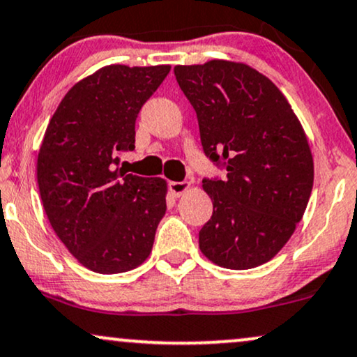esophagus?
Segmentation results:
<instances>
[{"label": "esophagus", "mask_w": 357, "mask_h": 357, "mask_svg": "<svg viewBox=\"0 0 357 357\" xmlns=\"http://www.w3.org/2000/svg\"><path fill=\"white\" fill-rule=\"evenodd\" d=\"M188 188H190V183L188 182H170L169 183V190L172 192V195L174 197L183 195Z\"/></svg>", "instance_id": "34e87169"}]
</instances>
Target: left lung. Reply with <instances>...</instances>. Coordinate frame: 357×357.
Wrapping results in <instances>:
<instances>
[{
    "label": "left lung",
    "instance_id": "8db88e82",
    "mask_svg": "<svg viewBox=\"0 0 357 357\" xmlns=\"http://www.w3.org/2000/svg\"><path fill=\"white\" fill-rule=\"evenodd\" d=\"M197 112L205 155L227 178H204L213 202L199 246L215 265L250 270L270 261L303 218L314 165L291 105L266 76L243 63L213 59L175 66Z\"/></svg>",
    "mask_w": 357,
    "mask_h": 357
}]
</instances>
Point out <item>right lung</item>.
<instances>
[{
  "mask_svg": "<svg viewBox=\"0 0 357 357\" xmlns=\"http://www.w3.org/2000/svg\"><path fill=\"white\" fill-rule=\"evenodd\" d=\"M170 66L100 68L69 89L38 153V185L52 230L87 270H134L152 252L167 182L119 169L134 151L135 119Z\"/></svg>",
  "mask_w": 357,
  "mask_h": 357,
  "instance_id": "obj_1",
  "label": "right lung"
}]
</instances>
